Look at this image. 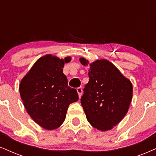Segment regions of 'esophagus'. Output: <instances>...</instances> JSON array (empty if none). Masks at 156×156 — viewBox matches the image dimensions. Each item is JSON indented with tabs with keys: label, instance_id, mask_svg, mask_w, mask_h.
I'll use <instances>...</instances> for the list:
<instances>
[{
	"label": "esophagus",
	"instance_id": "obj_1",
	"mask_svg": "<svg viewBox=\"0 0 156 156\" xmlns=\"http://www.w3.org/2000/svg\"><path fill=\"white\" fill-rule=\"evenodd\" d=\"M76 91H77V93H78V95L79 97H81L82 94V87H78L77 89H76Z\"/></svg>",
	"mask_w": 156,
	"mask_h": 156
}]
</instances>
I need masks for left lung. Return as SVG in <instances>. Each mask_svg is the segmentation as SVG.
Here are the masks:
<instances>
[{
    "label": "left lung",
    "instance_id": "8db88e82",
    "mask_svg": "<svg viewBox=\"0 0 156 156\" xmlns=\"http://www.w3.org/2000/svg\"><path fill=\"white\" fill-rule=\"evenodd\" d=\"M87 66L89 61L80 58ZM89 82L84 88L81 104L88 122L101 131L119 124L127 113L132 99V84L112 63L105 59L90 64Z\"/></svg>",
    "mask_w": 156,
    "mask_h": 156
}]
</instances>
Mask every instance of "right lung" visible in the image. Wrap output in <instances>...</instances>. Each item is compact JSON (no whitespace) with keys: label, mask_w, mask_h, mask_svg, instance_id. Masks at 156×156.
Returning a JSON list of instances; mask_svg holds the SVG:
<instances>
[{"label":"right lung","mask_w":156,"mask_h":156,"mask_svg":"<svg viewBox=\"0 0 156 156\" xmlns=\"http://www.w3.org/2000/svg\"><path fill=\"white\" fill-rule=\"evenodd\" d=\"M64 59L51 54L40 58L19 84L27 112L38 125L48 130L57 129L66 119L69 105L78 101L76 89L68 86L63 73Z\"/></svg>","instance_id":"obj_1"}]
</instances>
